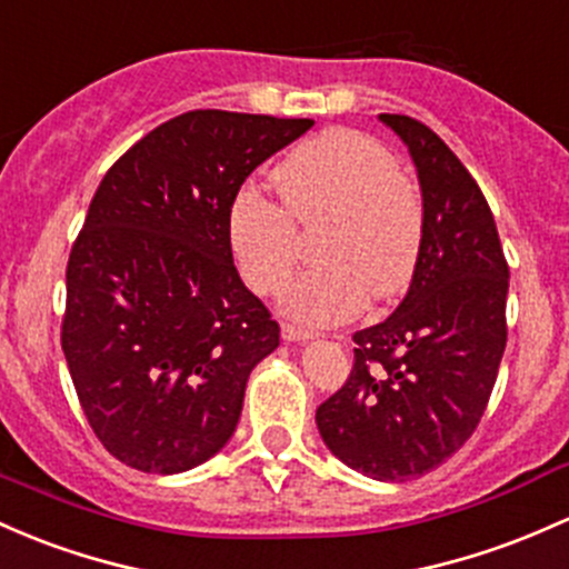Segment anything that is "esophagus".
<instances>
[{
  "label": "esophagus",
  "instance_id": "esophagus-1",
  "mask_svg": "<svg viewBox=\"0 0 569 569\" xmlns=\"http://www.w3.org/2000/svg\"><path fill=\"white\" fill-rule=\"evenodd\" d=\"M280 335H283L286 342H305V340H313V337H316L313 332H310V329L295 327V323H283Z\"/></svg>",
  "mask_w": 569,
  "mask_h": 569
}]
</instances>
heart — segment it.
Masks as SVG:
<instances>
[{
	"label": "heart",
	"mask_w": 569,
	"mask_h": 569,
	"mask_svg": "<svg viewBox=\"0 0 569 569\" xmlns=\"http://www.w3.org/2000/svg\"><path fill=\"white\" fill-rule=\"evenodd\" d=\"M286 211L256 189L234 197L229 248L259 295H278L299 259L295 218L327 221L316 242L321 264L283 295V308L310 323L353 318L365 299L397 297L413 278L423 242L421 193L376 137L332 129L302 142L274 170Z\"/></svg>",
	"instance_id": "heart-1"
}]
</instances>
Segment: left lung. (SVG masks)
<instances>
[{
  "label": "left lung",
  "instance_id": "obj_1",
  "mask_svg": "<svg viewBox=\"0 0 569 569\" xmlns=\"http://www.w3.org/2000/svg\"><path fill=\"white\" fill-rule=\"evenodd\" d=\"M416 164L421 256L386 321L353 335L346 386L316 410L321 440L372 480L418 478L476 432L502 361L508 261L483 193L432 129L380 112Z\"/></svg>",
  "mask_w": 569,
  "mask_h": 569
}]
</instances>
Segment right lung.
Returning <instances> with one entry per match:
<instances>
[{
    "label": "right lung",
    "instance_id": "right-lung-1",
    "mask_svg": "<svg viewBox=\"0 0 569 569\" xmlns=\"http://www.w3.org/2000/svg\"><path fill=\"white\" fill-rule=\"evenodd\" d=\"M310 127L183 112L93 193L67 264L61 348L93 435L127 467L193 470L234 435L248 376L280 327L237 274L229 208L248 174Z\"/></svg>",
    "mask_w": 569,
    "mask_h": 569
}]
</instances>
